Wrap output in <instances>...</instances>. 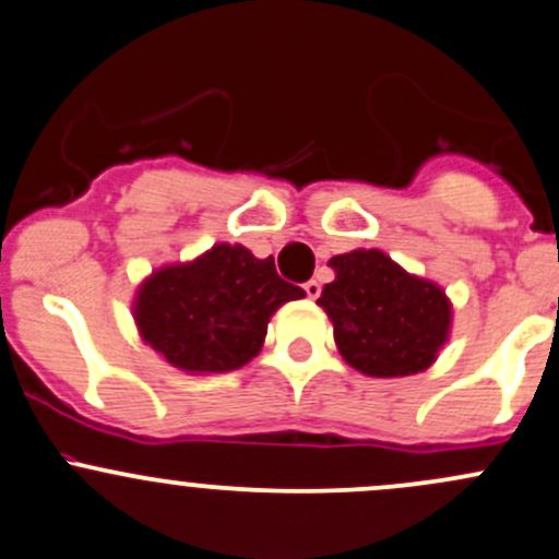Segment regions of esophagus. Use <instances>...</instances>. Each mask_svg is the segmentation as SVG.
<instances>
[{
    "label": "esophagus",
    "instance_id": "34e87169",
    "mask_svg": "<svg viewBox=\"0 0 559 559\" xmlns=\"http://www.w3.org/2000/svg\"><path fill=\"white\" fill-rule=\"evenodd\" d=\"M304 290H307L309 298H318L320 296V282L318 280H309L307 285H304Z\"/></svg>",
    "mask_w": 559,
    "mask_h": 559
}]
</instances>
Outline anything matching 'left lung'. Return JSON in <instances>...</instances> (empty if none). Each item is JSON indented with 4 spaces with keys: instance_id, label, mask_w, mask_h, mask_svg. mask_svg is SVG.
Here are the masks:
<instances>
[{
    "instance_id": "left-lung-1",
    "label": "left lung",
    "mask_w": 559,
    "mask_h": 559,
    "mask_svg": "<svg viewBox=\"0 0 559 559\" xmlns=\"http://www.w3.org/2000/svg\"><path fill=\"white\" fill-rule=\"evenodd\" d=\"M336 280L318 304L355 371L393 379L430 368L450 342L452 301L441 285L408 274L388 252L358 247L328 261Z\"/></svg>"
}]
</instances>
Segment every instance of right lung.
<instances>
[{"mask_svg": "<svg viewBox=\"0 0 559 559\" xmlns=\"http://www.w3.org/2000/svg\"><path fill=\"white\" fill-rule=\"evenodd\" d=\"M307 293L280 280L272 258L217 241L199 258L155 269L131 304L142 342L186 373H226L263 347L282 304Z\"/></svg>", "mask_w": 559, "mask_h": 559, "instance_id": "add662e5", "label": "right lung"}]
</instances>
